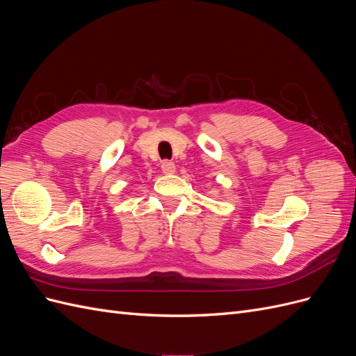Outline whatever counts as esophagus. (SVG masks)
I'll return each mask as SVG.
<instances>
[{
    "label": "esophagus",
    "mask_w": 356,
    "mask_h": 356,
    "mask_svg": "<svg viewBox=\"0 0 356 356\" xmlns=\"http://www.w3.org/2000/svg\"><path fill=\"white\" fill-rule=\"evenodd\" d=\"M161 170L165 172V174H174L175 172V163L170 160H163L161 161Z\"/></svg>",
    "instance_id": "esophagus-1"
}]
</instances>
